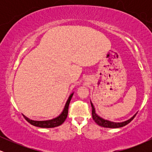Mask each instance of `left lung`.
Instances as JSON below:
<instances>
[{
	"mask_svg": "<svg viewBox=\"0 0 152 152\" xmlns=\"http://www.w3.org/2000/svg\"><path fill=\"white\" fill-rule=\"evenodd\" d=\"M91 108H92V118H93L94 121H95L97 124L99 125V126L102 127H105V128H120V127H123L126 126V124H128L129 123H130V122L134 119V118L135 117V116L137 114V112L133 116H132V117L129 118V119L126 120V121H122V122H114V121H109V120L104 119V118L101 117L100 116H99V115L96 113L95 108H94V104H92L91 102Z\"/></svg>",
	"mask_w": 152,
	"mask_h": 152,
	"instance_id": "1",
	"label": "left lung"
}]
</instances>
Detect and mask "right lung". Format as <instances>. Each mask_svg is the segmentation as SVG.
<instances>
[{
	"label": "right lung",
	"instance_id": "obj_1",
	"mask_svg": "<svg viewBox=\"0 0 152 152\" xmlns=\"http://www.w3.org/2000/svg\"><path fill=\"white\" fill-rule=\"evenodd\" d=\"M74 92L71 94V95L69 96V97L68 98L66 103L64 106V110L62 111V112L58 115L56 117L51 118L49 120H45V121H35V120H32L26 117L25 115L23 114V117L26 118V120L28 123H30L31 125L35 126L41 127V128H53V127H56L61 125L64 121H65L66 117H67L68 115V110H69V103H70L71 98H72L73 95H74Z\"/></svg>",
	"mask_w": 152,
	"mask_h": 152
}]
</instances>
